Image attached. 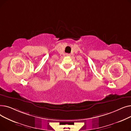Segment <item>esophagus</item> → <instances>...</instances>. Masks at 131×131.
Listing matches in <instances>:
<instances>
[{
  "label": "esophagus",
  "instance_id": "obj_1",
  "mask_svg": "<svg viewBox=\"0 0 131 131\" xmlns=\"http://www.w3.org/2000/svg\"><path fill=\"white\" fill-rule=\"evenodd\" d=\"M66 56H70L71 54H69V53H67V54H66Z\"/></svg>",
  "mask_w": 131,
  "mask_h": 131
}]
</instances>
